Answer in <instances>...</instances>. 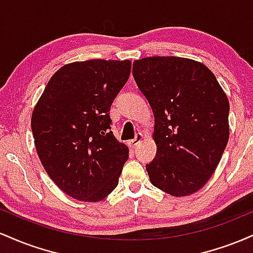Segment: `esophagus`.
<instances>
[{
    "label": "esophagus",
    "mask_w": 253,
    "mask_h": 253,
    "mask_svg": "<svg viewBox=\"0 0 253 253\" xmlns=\"http://www.w3.org/2000/svg\"><path fill=\"white\" fill-rule=\"evenodd\" d=\"M143 139H144V135L141 134V133H138V134L135 135L134 139H132V140L128 141L129 147H132V149H134V147L138 146V145L140 144L141 141H143Z\"/></svg>",
    "instance_id": "obj_1"
}]
</instances>
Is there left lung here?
Returning <instances> with one entry per match:
<instances>
[{
    "instance_id": "left-lung-1",
    "label": "left lung",
    "mask_w": 253,
    "mask_h": 253,
    "mask_svg": "<svg viewBox=\"0 0 253 253\" xmlns=\"http://www.w3.org/2000/svg\"><path fill=\"white\" fill-rule=\"evenodd\" d=\"M133 77L155 117V159L150 181L172 196L200 190L215 171L228 143L229 103L202 63L181 57L133 62Z\"/></svg>"
}]
</instances>
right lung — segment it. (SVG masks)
<instances>
[{"label": "right lung", "instance_id": "obj_1", "mask_svg": "<svg viewBox=\"0 0 253 253\" xmlns=\"http://www.w3.org/2000/svg\"><path fill=\"white\" fill-rule=\"evenodd\" d=\"M129 74V60L66 64L48 81L32 113L43 169L78 201L98 202L108 196L128 159V147L110 130L109 109Z\"/></svg>", "mask_w": 253, "mask_h": 253}]
</instances>
